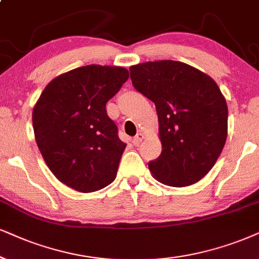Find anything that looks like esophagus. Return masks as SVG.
Wrapping results in <instances>:
<instances>
[{
    "mask_svg": "<svg viewBox=\"0 0 259 259\" xmlns=\"http://www.w3.org/2000/svg\"><path fill=\"white\" fill-rule=\"evenodd\" d=\"M143 137H145V136H143V134H141V133H140V134H137V135H136L135 137H134L133 141H132L133 145H135V146L140 145V142H142Z\"/></svg>",
    "mask_w": 259,
    "mask_h": 259,
    "instance_id": "34e87169",
    "label": "esophagus"
}]
</instances>
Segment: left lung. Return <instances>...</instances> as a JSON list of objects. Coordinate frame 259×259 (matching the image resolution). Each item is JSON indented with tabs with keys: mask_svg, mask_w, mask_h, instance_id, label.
I'll list each match as a JSON object with an SVG mask.
<instances>
[{
	"mask_svg": "<svg viewBox=\"0 0 259 259\" xmlns=\"http://www.w3.org/2000/svg\"><path fill=\"white\" fill-rule=\"evenodd\" d=\"M134 87L155 104L162 150L148 163L156 181L183 188L212 168L224 149L228 109L212 78L178 61L145 62L129 68Z\"/></svg>",
	"mask_w": 259,
	"mask_h": 259,
	"instance_id": "obj_1",
	"label": "left lung"
}]
</instances>
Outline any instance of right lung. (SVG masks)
<instances>
[{"instance_id":"1","label":"right lung","mask_w":259,"mask_h":259,"mask_svg":"<svg viewBox=\"0 0 259 259\" xmlns=\"http://www.w3.org/2000/svg\"><path fill=\"white\" fill-rule=\"evenodd\" d=\"M129 77L116 65L91 64L48 83L32 112L35 142L54 176L80 192L116 179L126 143L106 113V103Z\"/></svg>"}]
</instances>
